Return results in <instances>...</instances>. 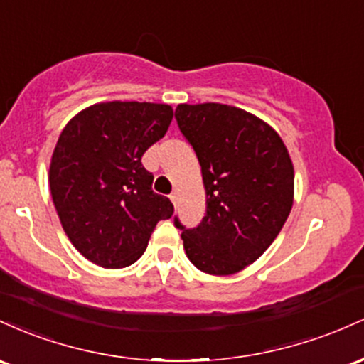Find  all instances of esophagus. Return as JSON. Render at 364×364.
I'll use <instances>...</instances> for the list:
<instances>
[{
    "mask_svg": "<svg viewBox=\"0 0 364 364\" xmlns=\"http://www.w3.org/2000/svg\"><path fill=\"white\" fill-rule=\"evenodd\" d=\"M170 201L173 203V206H177V201H178V196H177V193H171V194H170Z\"/></svg>",
    "mask_w": 364,
    "mask_h": 364,
    "instance_id": "1",
    "label": "esophagus"
}]
</instances>
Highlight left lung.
Segmentation results:
<instances>
[{
  "label": "left lung",
  "mask_w": 364,
  "mask_h": 364,
  "mask_svg": "<svg viewBox=\"0 0 364 364\" xmlns=\"http://www.w3.org/2000/svg\"><path fill=\"white\" fill-rule=\"evenodd\" d=\"M175 118L196 151L206 216L182 230L198 270L225 277L255 263L279 235L294 201V166L279 134L261 118L220 103L178 105Z\"/></svg>",
  "instance_id": "1"
}]
</instances>
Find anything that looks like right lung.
<instances>
[{"instance_id":"right-lung-1","label":"right lung","mask_w":364,"mask_h":364,"mask_svg":"<svg viewBox=\"0 0 364 364\" xmlns=\"http://www.w3.org/2000/svg\"><path fill=\"white\" fill-rule=\"evenodd\" d=\"M171 118L168 105L109 101L82 109L61 130L50 165L51 198L65 234L94 264L136 263L156 223L173 215L141 163Z\"/></svg>"}]
</instances>
